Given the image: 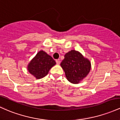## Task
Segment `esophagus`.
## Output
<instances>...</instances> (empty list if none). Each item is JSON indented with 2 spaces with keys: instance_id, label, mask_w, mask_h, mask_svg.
Here are the masks:
<instances>
[{
  "instance_id": "esophagus-1",
  "label": "esophagus",
  "mask_w": 120,
  "mask_h": 120,
  "mask_svg": "<svg viewBox=\"0 0 120 120\" xmlns=\"http://www.w3.org/2000/svg\"><path fill=\"white\" fill-rule=\"evenodd\" d=\"M56 64H57V65H59V64H60V61L59 60H56Z\"/></svg>"
}]
</instances>
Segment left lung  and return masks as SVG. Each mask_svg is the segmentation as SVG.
I'll use <instances>...</instances> for the list:
<instances>
[{"instance_id":"left-lung-1","label":"left lung","mask_w":120,"mask_h":120,"mask_svg":"<svg viewBox=\"0 0 120 120\" xmlns=\"http://www.w3.org/2000/svg\"><path fill=\"white\" fill-rule=\"evenodd\" d=\"M67 80L72 84H79L87 76L91 63L79 51L71 50L64 56L60 64Z\"/></svg>"}]
</instances>
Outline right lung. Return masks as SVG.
Wrapping results in <instances>:
<instances>
[{
  "label": "right lung",
  "instance_id": "obj_1",
  "mask_svg": "<svg viewBox=\"0 0 120 120\" xmlns=\"http://www.w3.org/2000/svg\"><path fill=\"white\" fill-rule=\"evenodd\" d=\"M55 64L53 58L41 50L29 63L27 69L36 79H40L48 75L50 69Z\"/></svg>",
  "mask_w": 120,
  "mask_h": 120
}]
</instances>
